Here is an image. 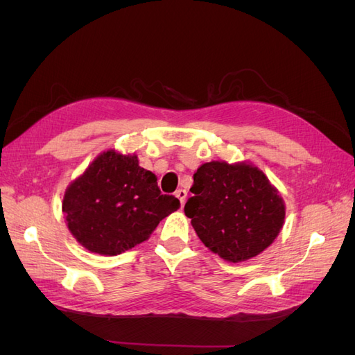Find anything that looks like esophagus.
Wrapping results in <instances>:
<instances>
[{
  "label": "esophagus",
  "instance_id": "obj_1",
  "mask_svg": "<svg viewBox=\"0 0 355 355\" xmlns=\"http://www.w3.org/2000/svg\"><path fill=\"white\" fill-rule=\"evenodd\" d=\"M176 197L179 198L182 206H184L185 200H187V191H185V189H178V191H176Z\"/></svg>",
  "mask_w": 355,
  "mask_h": 355
}]
</instances>
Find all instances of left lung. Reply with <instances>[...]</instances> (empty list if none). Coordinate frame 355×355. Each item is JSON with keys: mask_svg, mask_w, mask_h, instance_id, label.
<instances>
[{"mask_svg": "<svg viewBox=\"0 0 355 355\" xmlns=\"http://www.w3.org/2000/svg\"><path fill=\"white\" fill-rule=\"evenodd\" d=\"M191 192L185 214L204 245L225 261L243 262L259 254L283 227L284 202L253 166L202 164Z\"/></svg>", "mask_w": 355, "mask_h": 355, "instance_id": "obj_1", "label": "left lung"}]
</instances>
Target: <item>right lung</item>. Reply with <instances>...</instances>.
<instances>
[{
	"label": "right lung",
	"instance_id": "obj_1",
	"mask_svg": "<svg viewBox=\"0 0 355 355\" xmlns=\"http://www.w3.org/2000/svg\"><path fill=\"white\" fill-rule=\"evenodd\" d=\"M180 207L161 194L157 178L136 155L101 154L63 198L68 228L85 249L115 256L148 240L159 220Z\"/></svg>",
	"mask_w": 355,
	"mask_h": 355
}]
</instances>
